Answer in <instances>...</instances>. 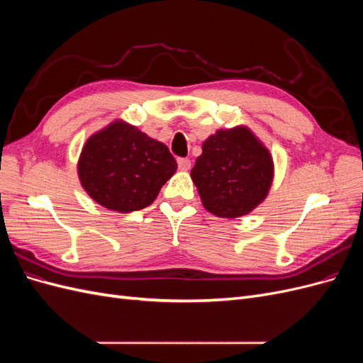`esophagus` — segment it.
Masks as SVG:
<instances>
[{
  "label": "esophagus",
  "mask_w": 363,
  "mask_h": 363,
  "mask_svg": "<svg viewBox=\"0 0 363 363\" xmlns=\"http://www.w3.org/2000/svg\"><path fill=\"white\" fill-rule=\"evenodd\" d=\"M177 163H179V168L183 169V171H188L191 168V160L186 159V157H179Z\"/></svg>",
  "instance_id": "1"
}]
</instances>
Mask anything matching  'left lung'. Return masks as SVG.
Masks as SVG:
<instances>
[{
  "instance_id": "left-lung-1",
  "label": "left lung",
  "mask_w": 363,
  "mask_h": 363,
  "mask_svg": "<svg viewBox=\"0 0 363 363\" xmlns=\"http://www.w3.org/2000/svg\"><path fill=\"white\" fill-rule=\"evenodd\" d=\"M201 148L191 175L208 212L238 218L265 200L272 183V159L248 128L218 130Z\"/></svg>"
}]
</instances>
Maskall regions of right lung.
Masks as SVG:
<instances>
[{
  "label": "right lung",
  "instance_id": "obj_1",
  "mask_svg": "<svg viewBox=\"0 0 363 363\" xmlns=\"http://www.w3.org/2000/svg\"><path fill=\"white\" fill-rule=\"evenodd\" d=\"M175 169L177 162L167 145L123 121L87 139L79 160L86 192L123 213L150 206Z\"/></svg>",
  "mask_w": 363,
  "mask_h": 363
}]
</instances>
